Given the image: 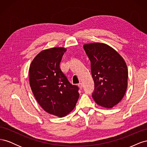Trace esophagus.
I'll use <instances>...</instances> for the list:
<instances>
[{
    "label": "esophagus",
    "instance_id": "1",
    "mask_svg": "<svg viewBox=\"0 0 147 147\" xmlns=\"http://www.w3.org/2000/svg\"><path fill=\"white\" fill-rule=\"evenodd\" d=\"M78 87L82 90V88H83V84H82V83H79L78 84Z\"/></svg>",
    "mask_w": 147,
    "mask_h": 147
}]
</instances>
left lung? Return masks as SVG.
<instances>
[{"instance_id":"1","label":"left lung","mask_w":147,"mask_h":147,"mask_svg":"<svg viewBox=\"0 0 147 147\" xmlns=\"http://www.w3.org/2000/svg\"><path fill=\"white\" fill-rule=\"evenodd\" d=\"M83 48L91 61L94 82L93 99L101 107L112 108L121 100L126 91L128 71L125 61L105 43L84 44Z\"/></svg>"}]
</instances>
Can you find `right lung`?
<instances>
[{
	"label": "right lung",
	"instance_id": "obj_1",
	"mask_svg": "<svg viewBox=\"0 0 147 147\" xmlns=\"http://www.w3.org/2000/svg\"><path fill=\"white\" fill-rule=\"evenodd\" d=\"M66 49L51 48L34 57L29 67V82L41 107L51 115L64 117L74 110L79 97L78 87L73 85L60 69Z\"/></svg>",
	"mask_w": 147,
	"mask_h": 147
}]
</instances>
